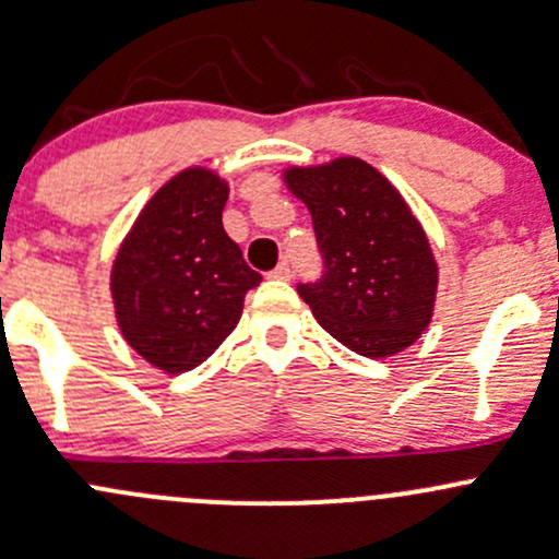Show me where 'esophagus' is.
Segmentation results:
<instances>
[{
  "label": "esophagus",
  "mask_w": 559,
  "mask_h": 559,
  "mask_svg": "<svg viewBox=\"0 0 559 559\" xmlns=\"http://www.w3.org/2000/svg\"><path fill=\"white\" fill-rule=\"evenodd\" d=\"M270 278L289 281V278H292V264H289V260H284V262H278V264H275V267L270 270Z\"/></svg>",
  "instance_id": "esophagus-1"
}]
</instances>
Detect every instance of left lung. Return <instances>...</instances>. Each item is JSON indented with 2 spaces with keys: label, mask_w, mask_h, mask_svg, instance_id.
I'll return each mask as SVG.
<instances>
[{
  "label": "left lung",
  "mask_w": 559,
  "mask_h": 559,
  "mask_svg": "<svg viewBox=\"0 0 559 559\" xmlns=\"http://www.w3.org/2000/svg\"><path fill=\"white\" fill-rule=\"evenodd\" d=\"M286 185L308 205L324 260L321 278L297 284L319 324L358 356L409 348L431 321L437 262L404 198L358 157L292 168Z\"/></svg>",
  "instance_id": "1"
}]
</instances>
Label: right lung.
I'll use <instances>...</instances> for the list:
<instances>
[{"label": "right lung", "instance_id": "obj_1", "mask_svg": "<svg viewBox=\"0 0 559 559\" xmlns=\"http://www.w3.org/2000/svg\"><path fill=\"white\" fill-rule=\"evenodd\" d=\"M227 185L190 168L144 205L111 267L117 324L166 372L205 361L233 332L246 292L262 281L222 227Z\"/></svg>", "mask_w": 559, "mask_h": 559}]
</instances>
